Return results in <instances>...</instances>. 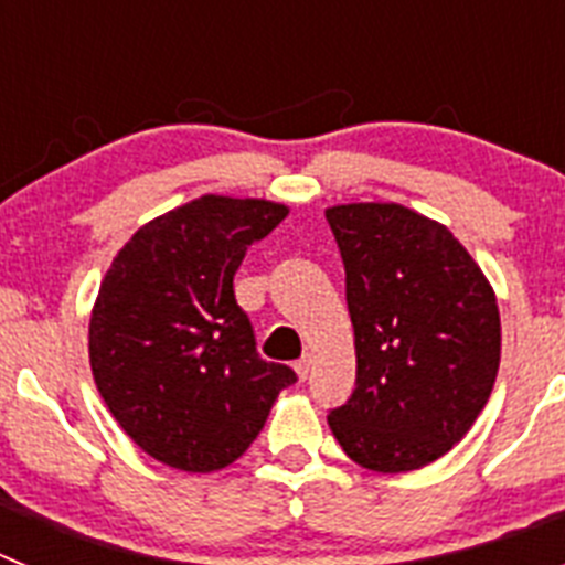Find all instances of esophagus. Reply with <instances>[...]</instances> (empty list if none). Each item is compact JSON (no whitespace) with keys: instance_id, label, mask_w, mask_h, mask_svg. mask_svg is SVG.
<instances>
[{"instance_id":"esophagus-1","label":"esophagus","mask_w":565,"mask_h":565,"mask_svg":"<svg viewBox=\"0 0 565 565\" xmlns=\"http://www.w3.org/2000/svg\"><path fill=\"white\" fill-rule=\"evenodd\" d=\"M294 371H297V376L299 379H308V373H311V356H302V359H297V364H294Z\"/></svg>"}]
</instances>
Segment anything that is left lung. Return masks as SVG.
I'll return each mask as SVG.
<instances>
[{
	"label": "left lung",
	"instance_id": "1",
	"mask_svg": "<svg viewBox=\"0 0 565 565\" xmlns=\"http://www.w3.org/2000/svg\"><path fill=\"white\" fill-rule=\"evenodd\" d=\"M326 217L356 339V384L328 424L362 467H427L467 436L492 393L495 294L450 228L411 209L348 203Z\"/></svg>",
	"mask_w": 565,
	"mask_h": 565
}]
</instances>
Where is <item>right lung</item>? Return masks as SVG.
<instances>
[{
	"label": "right lung",
	"mask_w": 565,
	"mask_h": 565,
	"mask_svg": "<svg viewBox=\"0 0 565 565\" xmlns=\"http://www.w3.org/2000/svg\"><path fill=\"white\" fill-rule=\"evenodd\" d=\"M288 209L203 194L132 234L89 319V364L104 404L143 452L183 472L228 467L259 436L288 364L257 353L234 299L248 246Z\"/></svg>",
	"instance_id": "add662e5"
}]
</instances>
